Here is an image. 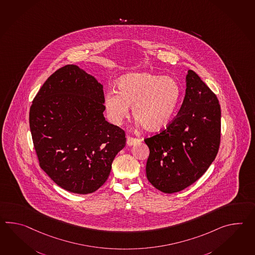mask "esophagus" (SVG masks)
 <instances>
[{
  "instance_id": "obj_1",
  "label": "esophagus",
  "mask_w": 255,
  "mask_h": 255,
  "mask_svg": "<svg viewBox=\"0 0 255 255\" xmlns=\"http://www.w3.org/2000/svg\"><path fill=\"white\" fill-rule=\"evenodd\" d=\"M139 141H140L139 139H137V138H133V137H130V136H128V137H127L126 143H127L129 146H131V145H134L135 143L139 142Z\"/></svg>"
}]
</instances>
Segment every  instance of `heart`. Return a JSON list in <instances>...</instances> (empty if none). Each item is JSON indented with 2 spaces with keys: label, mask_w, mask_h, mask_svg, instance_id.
Here are the masks:
<instances>
[{
  "label": "heart",
  "mask_w": 255,
  "mask_h": 255,
  "mask_svg": "<svg viewBox=\"0 0 255 255\" xmlns=\"http://www.w3.org/2000/svg\"><path fill=\"white\" fill-rule=\"evenodd\" d=\"M119 91H108L104 106L109 120L119 125L130 114L149 130L165 128L176 114L181 100V87L176 79L152 73L125 76L118 83Z\"/></svg>",
  "instance_id": "b5f03b06"
}]
</instances>
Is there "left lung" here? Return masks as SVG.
Listing matches in <instances>:
<instances>
[{"label": "left lung", "mask_w": 255, "mask_h": 255, "mask_svg": "<svg viewBox=\"0 0 255 255\" xmlns=\"http://www.w3.org/2000/svg\"><path fill=\"white\" fill-rule=\"evenodd\" d=\"M186 95L166 128L145 138L150 153L146 176L164 193L192 185L214 161L221 142V105L198 74L187 71Z\"/></svg>", "instance_id": "left-lung-1"}]
</instances>
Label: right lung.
Here are the masks:
<instances>
[{
  "instance_id": "right-lung-1",
  "label": "right lung",
  "mask_w": 255,
  "mask_h": 255,
  "mask_svg": "<svg viewBox=\"0 0 255 255\" xmlns=\"http://www.w3.org/2000/svg\"><path fill=\"white\" fill-rule=\"evenodd\" d=\"M103 86L76 65L52 74L34 97L29 125L40 167L76 194L96 191L125 146V130L103 116Z\"/></svg>"
}]
</instances>
